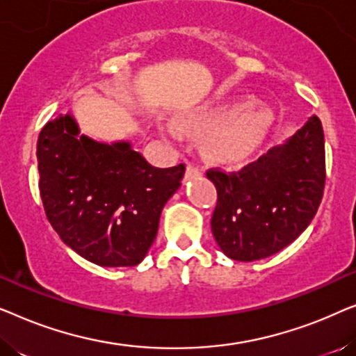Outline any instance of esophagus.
I'll list each match as a JSON object with an SVG mask.
<instances>
[{
	"instance_id": "34e87169",
	"label": "esophagus",
	"mask_w": 356,
	"mask_h": 356,
	"mask_svg": "<svg viewBox=\"0 0 356 356\" xmlns=\"http://www.w3.org/2000/svg\"><path fill=\"white\" fill-rule=\"evenodd\" d=\"M197 175H201V170H199V167H196V165L189 163L186 167V179L193 178V177H197Z\"/></svg>"
}]
</instances>
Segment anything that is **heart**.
<instances>
[{
	"mask_svg": "<svg viewBox=\"0 0 356 356\" xmlns=\"http://www.w3.org/2000/svg\"><path fill=\"white\" fill-rule=\"evenodd\" d=\"M272 120L274 115L266 105H252L251 99L233 97L194 106L179 116V124L165 121L160 129L173 139H178L181 131L196 138L209 136V157L227 167H238L257 152Z\"/></svg>",
	"mask_w": 356,
	"mask_h": 356,
	"instance_id": "b5f03b06",
	"label": "heart"
}]
</instances>
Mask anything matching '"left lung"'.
Here are the masks:
<instances>
[{
    "label": "left lung",
    "instance_id": "8db88e82",
    "mask_svg": "<svg viewBox=\"0 0 356 356\" xmlns=\"http://www.w3.org/2000/svg\"><path fill=\"white\" fill-rule=\"evenodd\" d=\"M217 188L212 235L235 261L264 259L306 230L323 199L325 152L323 124L313 115L284 145L238 173L207 170Z\"/></svg>",
    "mask_w": 356,
    "mask_h": 356
}]
</instances>
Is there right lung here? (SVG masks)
<instances>
[{
	"mask_svg": "<svg viewBox=\"0 0 356 356\" xmlns=\"http://www.w3.org/2000/svg\"><path fill=\"white\" fill-rule=\"evenodd\" d=\"M37 162L48 222L71 250L104 267L144 259L186 170L184 163L152 167L124 140L104 144L81 136L71 115L43 126Z\"/></svg>",
	"mask_w": 356,
	"mask_h": 356,
	"instance_id": "obj_1",
	"label": "right lung"
}]
</instances>
